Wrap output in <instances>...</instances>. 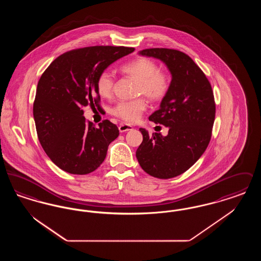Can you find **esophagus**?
<instances>
[{"mask_svg": "<svg viewBox=\"0 0 261 261\" xmlns=\"http://www.w3.org/2000/svg\"><path fill=\"white\" fill-rule=\"evenodd\" d=\"M118 129H119V132L123 133V132H127V131H130V130H132V129H133V127H132L131 125L124 124V123H122V124L119 125Z\"/></svg>", "mask_w": 261, "mask_h": 261, "instance_id": "esophagus-1", "label": "esophagus"}]
</instances>
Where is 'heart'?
I'll list each match as a JSON object with an SVG mask.
<instances>
[{
    "label": "heart",
    "mask_w": 261,
    "mask_h": 261,
    "mask_svg": "<svg viewBox=\"0 0 261 261\" xmlns=\"http://www.w3.org/2000/svg\"><path fill=\"white\" fill-rule=\"evenodd\" d=\"M124 74L138 81L137 95H144L150 100L163 99L170 87V80L165 72L159 70L155 62L148 58H138L127 62L120 67ZM97 90L101 97L108 98L112 95L114 85V76L111 71L103 70L97 78ZM147 109V102L144 99L119 101L113 109L112 113L126 122H135L142 112Z\"/></svg>",
    "instance_id": "heart-1"
}]
</instances>
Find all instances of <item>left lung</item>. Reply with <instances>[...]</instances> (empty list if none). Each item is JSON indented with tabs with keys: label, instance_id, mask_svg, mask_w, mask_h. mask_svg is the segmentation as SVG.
Returning <instances> with one entry per match:
<instances>
[{
	"label": "left lung",
	"instance_id": "1",
	"mask_svg": "<svg viewBox=\"0 0 261 261\" xmlns=\"http://www.w3.org/2000/svg\"><path fill=\"white\" fill-rule=\"evenodd\" d=\"M139 55L162 61L171 74L168 93L149 119L168 128V134L140 128L143 142L136 158L145 172L160 179L184 173L207 148L215 118L211 83L186 54L171 49H146Z\"/></svg>",
	"mask_w": 261,
	"mask_h": 261
}]
</instances>
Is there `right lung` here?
<instances>
[{"label": "right lung", "instance_id": "obj_1", "mask_svg": "<svg viewBox=\"0 0 261 261\" xmlns=\"http://www.w3.org/2000/svg\"><path fill=\"white\" fill-rule=\"evenodd\" d=\"M134 48L95 46L62 54L50 63L37 85L33 116L42 148L58 167L70 174L95 171L105 161L117 126L86 121L83 107L99 106L97 78Z\"/></svg>", "mask_w": 261, "mask_h": 261}]
</instances>
